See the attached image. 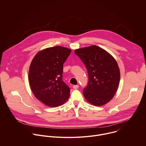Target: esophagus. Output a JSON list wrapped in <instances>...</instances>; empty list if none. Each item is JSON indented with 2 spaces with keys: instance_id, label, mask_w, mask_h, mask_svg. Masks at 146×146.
I'll use <instances>...</instances> for the list:
<instances>
[{
  "instance_id": "obj_1",
  "label": "esophagus",
  "mask_w": 146,
  "mask_h": 146,
  "mask_svg": "<svg viewBox=\"0 0 146 146\" xmlns=\"http://www.w3.org/2000/svg\"><path fill=\"white\" fill-rule=\"evenodd\" d=\"M79 85H74V86H73V88L74 89H78V88H79Z\"/></svg>"
}]
</instances>
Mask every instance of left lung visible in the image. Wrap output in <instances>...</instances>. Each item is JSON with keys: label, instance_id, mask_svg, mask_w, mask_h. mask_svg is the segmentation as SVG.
<instances>
[{"label": "left lung", "instance_id": "obj_1", "mask_svg": "<svg viewBox=\"0 0 146 146\" xmlns=\"http://www.w3.org/2000/svg\"><path fill=\"white\" fill-rule=\"evenodd\" d=\"M74 52L88 72V85L83 91L86 99L96 106L108 103L115 95L120 81V71L115 59L96 46L79 48Z\"/></svg>", "mask_w": 146, "mask_h": 146}]
</instances>
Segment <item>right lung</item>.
I'll list each match as a JSON object with an SVG mask.
<instances>
[{
	"label": "right lung",
	"mask_w": 146,
	"mask_h": 146,
	"mask_svg": "<svg viewBox=\"0 0 146 146\" xmlns=\"http://www.w3.org/2000/svg\"><path fill=\"white\" fill-rule=\"evenodd\" d=\"M71 50L60 46L39 52L30 66L29 80L35 97L49 107H58L69 98L70 88L63 82V64Z\"/></svg>",
	"instance_id": "1"
}]
</instances>
